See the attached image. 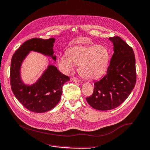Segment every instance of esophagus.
<instances>
[{
	"mask_svg": "<svg viewBox=\"0 0 150 150\" xmlns=\"http://www.w3.org/2000/svg\"><path fill=\"white\" fill-rule=\"evenodd\" d=\"M71 81H73V82H81V81H80L79 79H78L76 77H74V76H73V77L71 78Z\"/></svg>",
	"mask_w": 150,
	"mask_h": 150,
	"instance_id": "1",
	"label": "esophagus"
}]
</instances>
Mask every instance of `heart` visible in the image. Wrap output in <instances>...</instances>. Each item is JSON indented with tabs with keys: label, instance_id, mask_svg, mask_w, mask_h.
<instances>
[{
	"label": "heart",
	"instance_id": "b5f03b06",
	"mask_svg": "<svg viewBox=\"0 0 150 150\" xmlns=\"http://www.w3.org/2000/svg\"><path fill=\"white\" fill-rule=\"evenodd\" d=\"M110 53L103 45H78L69 48L67 54L58 58V64L62 71L70 73L74 66H79V73L83 78L97 79L102 76L109 67Z\"/></svg>",
	"mask_w": 150,
	"mask_h": 150
}]
</instances>
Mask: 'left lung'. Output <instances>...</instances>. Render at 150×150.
<instances>
[{"label": "left lung", "mask_w": 150, "mask_h": 150, "mask_svg": "<svg viewBox=\"0 0 150 150\" xmlns=\"http://www.w3.org/2000/svg\"><path fill=\"white\" fill-rule=\"evenodd\" d=\"M113 43L114 54L107 74L94 82L91 96L86 100L94 109H113L120 106L134 88L136 83L135 59L133 49L119 36L109 38Z\"/></svg>", "instance_id": "left-lung-1"}]
</instances>
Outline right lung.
<instances>
[{
  "label": "right lung",
  "mask_w": 150,
  "mask_h": 150,
  "mask_svg": "<svg viewBox=\"0 0 150 150\" xmlns=\"http://www.w3.org/2000/svg\"><path fill=\"white\" fill-rule=\"evenodd\" d=\"M55 39L33 38L26 41L13 54L10 69V83L12 91L27 109L41 113L52 110L61 100L62 88L69 77L61 74L54 65H49L41 77L34 84L23 83L20 77L22 61L30 51H35L52 57L54 61L53 46Z\"/></svg>",
  "instance_id": "1"
}]
</instances>
